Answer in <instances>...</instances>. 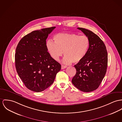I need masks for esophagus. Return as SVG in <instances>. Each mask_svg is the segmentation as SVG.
<instances>
[{
	"label": "esophagus",
	"instance_id": "obj_1",
	"mask_svg": "<svg viewBox=\"0 0 122 122\" xmlns=\"http://www.w3.org/2000/svg\"><path fill=\"white\" fill-rule=\"evenodd\" d=\"M66 68H67V66H63V65H62L61 66V69H65Z\"/></svg>",
	"mask_w": 122,
	"mask_h": 122
}]
</instances>
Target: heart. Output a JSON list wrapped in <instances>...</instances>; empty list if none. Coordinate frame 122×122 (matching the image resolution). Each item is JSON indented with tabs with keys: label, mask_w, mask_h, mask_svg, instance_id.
Listing matches in <instances>:
<instances>
[{
	"label": "heart",
	"mask_w": 122,
	"mask_h": 122,
	"mask_svg": "<svg viewBox=\"0 0 122 122\" xmlns=\"http://www.w3.org/2000/svg\"><path fill=\"white\" fill-rule=\"evenodd\" d=\"M53 39L46 43L47 50L52 57L58 61L63 52L65 56L63 62L69 65L72 62L77 64L83 60L86 56L89 46L90 40L85 35L74 33H58Z\"/></svg>",
	"instance_id": "1"
}]
</instances>
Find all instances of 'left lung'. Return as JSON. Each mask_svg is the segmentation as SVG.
Returning a JSON list of instances; mask_svg holds the SVG:
<instances>
[{
    "label": "left lung",
    "instance_id": "1",
    "mask_svg": "<svg viewBox=\"0 0 122 122\" xmlns=\"http://www.w3.org/2000/svg\"><path fill=\"white\" fill-rule=\"evenodd\" d=\"M88 37L90 46L86 56L74 66L76 73L72 83L81 91L89 92L98 88L106 74L108 54L106 46L97 35L83 28H77Z\"/></svg>",
    "mask_w": 122,
    "mask_h": 122
}]
</instances>
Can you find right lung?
I'll list each match as a JSON object with an SVG mask.
<instances>
[{
	"label": "right lung",
	"instance_id": "add662e5",
	"mask_svg": "<svg viewBox=\"0 0 122 122\" xmlns=\"http://www.w3.org/2000/svg\"><path fill=\"white\" fill-rule=\"evenodd\" d=\"M56 27L34 30L22 38L17 46L15 66L19 76L30 91L41 92L53 84L61 65L48 52L46 40Z\"/></svg>",
	"mask_w": 122,
	"mask_h": 122
}]
</instances>
